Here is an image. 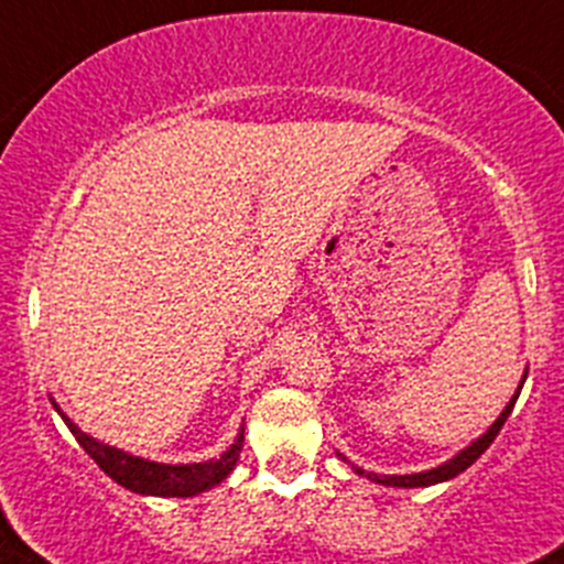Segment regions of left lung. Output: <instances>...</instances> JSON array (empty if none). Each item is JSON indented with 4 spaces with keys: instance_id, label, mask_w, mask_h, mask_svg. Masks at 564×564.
Here are the masks:
<instances>
[{
    "instance_id": "obj_1",
    "label": "left lung",
    "mask_w": 564,
    "mask_h": 564,
    "mask_svg": "<svg viewBox=\"0 0 564 564\" xmlns=\"http://www.w3.org/2000/svg\"><path fill=\"white\" fill-rule=\"evenodd\" d=\"M518 394L520 392H514V398L507 403V409H503V412H501V417H498L496 423L489 425L487 434L478 436V440L473 442L470 448H465V451H462V454H456L454 459L445 462V465L434 467V470L414 473V476H376V473H367V478H372V481H378V484H387V487H431V484L448 481V478L459 476L462 470H467V467H470L473 462H476L478 456H481L484 451H487L489 445H492V440H496V436H498V431L503 429L507 417H509V414H512L514 401H518ZM356 473H359V476H365V470H361V467H356Z\"/></svg>"
}]
</instances>
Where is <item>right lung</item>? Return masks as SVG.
I'll return each mask as SVG.
<instances>
[{
	"mask_svg": "<svg viewBox=\"0 0 564 564\" xmlns=\"http://www.w3.org/2000/svg\"><path fill=\"white\" fill-rule=\"evenodd\" d=\"M55 406V403H52ZM57 409V406H55ZM61 412V409H57ZM63 423L68 425V431L75 434V440L80 442L83 451L91 456L99 465V470L108 473L116 484H122L124 489H133L141 496H161V498H192L197 492L217 487L223 478H228V473L234 470L236 459L241 454V442L245 434H239V440L225 451L219 459L199 462V465H158V462L139 459V456H130L124 451H116L110 445H102L94 436L83 434L66 414H61Z\"/></svg>",
	"mask_w": 564,
	"mask_h": 564,
	"instance_id": "add662e5",
	"label": "right lung"
}]
</instances>
